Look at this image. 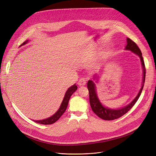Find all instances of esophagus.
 <instances>
[{
    "instance_id": "34e87169",
    "label": "esophagus",
    "mask_w": 156,
    "mask_h": 156,
    "mask_svg": "<svg viewBox=\"0 0 156 156\" xmlns=\"http://www.w3.org/2000/svg\"><path fill=\"white\" fill-rule=\"evenodd\" d=\"M77 84H78V85L79 86V87H83V86L86 85V84H87V80H86L84 78L80 79L79 80Z\"/></svg>"
}]
</instances>
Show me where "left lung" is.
I'll list each match as a JSON object with an SVG mask.
<instances>
[{"label":"left lung","instance_id":"left-lung-1","mask_svg":"<svg viewBox=\"0 0 156 156\" xmlns=\"http://www.w3.org/2000/svg\"><path fill=\"white\" fill-rule=\"evenodd\" d=\"M126 41H127V44L126 46L125 49L127 50L132 51V52L135 53V54L137 55L141 58V62L143 70L142 87L140 90H139L137 95L136 97V98L132 101V103H130L129 105H128L127 106L123 107V108H121L120 109L114 110V109H110L108 108H106V107H105L101 103V102L99 100L98 95H97V94H96L95 86L94 83L91 80H88V84H87V87L89 91L90 104L91 106V108H92V111L95 113V114L102 119L108 120V121L114 120V119H118V118H119L123 115L126 114V113L132 108L133 105L136 104V103L139 98V96H140L142 92V90L144 87V80H145L146 68H145V66H144V62L143 58L142 53L140 49H139V48L133 41H132L129 38H127Z\"/></svg>","mask_w":156,"mask_h":156}]
</instances>
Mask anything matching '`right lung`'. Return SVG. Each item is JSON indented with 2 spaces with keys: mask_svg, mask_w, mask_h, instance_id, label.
<instances>
[{
  "mask_svg": "<svg viewBox=\"0 0 156 156\" xmlns=\"http://www.w3.org/2000/svg\"><path fill=\"white\" fill-rule=\"evenodd\" d=\"M28 42V41H24L20 46L26 44ZM77 89V87L76 84H73L72 87H69L68 89V90L66 91V92L65 94V95H64V98L63 99V101L59 109L57 110V112L55 113V114H53L50 117L47 118V119H45L43 120H39V121L33 120V121L37 123H39V124H42V125H51V124H53V123L55 122L61 117V115L64 114V112L66 111L68 105L69 100V99H70V97L75 92H76Z\"/></svg>",
  "mask_w": 156,
  "mask_h": 156,
  "instance_id": "1",
  "label": "right lung"
}]
</instances>
